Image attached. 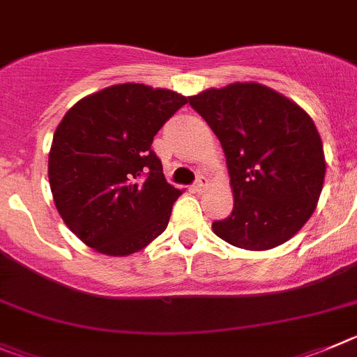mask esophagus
Wrapping results in <instances>:
<instances>
[{
    "mask_svg": "<svg viewBox=\"0 0 357 357\" xmlns=\"http://www.w3.org/2000/svg\"><path fill=\"white\" fill-rule=\"evenodd\" d=\"M207 178H205V176H198V178H196V182L195 184H192V189H195V191H204L205 188H207Z\"/></svg>",
    "mask_w": 357,
    "mask_h": 357,
    "instance_id": "1",
    "label": "esophagus"
}]
</instances>
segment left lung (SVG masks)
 Returning <instances> with one entry per match:
<instances>
[{"mask_svg": "<svg viewBox=\"0 0 357 357\" xmlns=\"http://www.w3.org/2000/svg\"><path fill=\"white\" fill-rule=\"evenodd\" d=\"M227 155L234 211L212 230L235 248L273 250L313 214L326 175L322 139L303 107L273 88L234 83L189 97Z\"/></svg>", "mask_w": 357, "mask_h": 357, "instance_id": "left-lung-1", "label": "left lung"}]
</instances>
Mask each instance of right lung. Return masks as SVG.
Here are the masks:
<instances>
[{
  "label": "right lung",
  "instance_id": "right-lung-1",
  "mask_svg": "<svg viewBox=\"0 0 357 357\" xmlns=\"http://www.w3.org/2000/svg\"><path fill=\"white\" fill-rule=\"evenodd\" d=\"M185 102L176 91L123 83L67 111L49 152V184L61 219L86 246L127 257L166 230L182 191L166 182L152 142Z\"/></svg>",
  "mask_w": 357,
  "mask_h": 357
}]
</instances>
